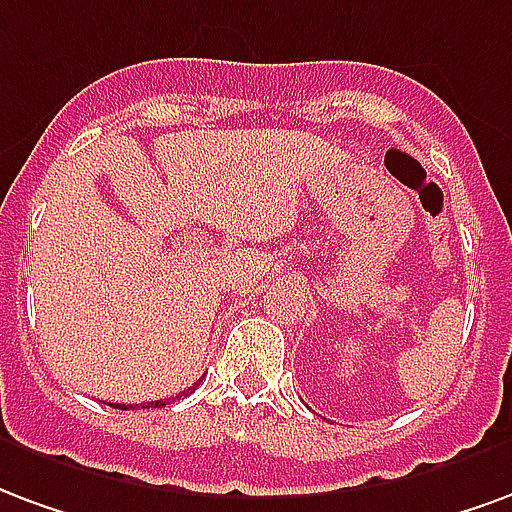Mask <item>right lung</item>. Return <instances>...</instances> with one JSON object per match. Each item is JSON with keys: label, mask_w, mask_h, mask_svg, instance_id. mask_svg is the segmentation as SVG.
Returning a JSON list of instances; mask_svg holds the SVG:
<instances>
[{"label": "right lung", "mask_w": 512, "mask_h": 512, "mask_svg": "<svg viewBox=\"0 0 512 512\" xmlns=\"http://www.w3.org/2000/svg\"><path fill=\"white\" fill-rule=\"evenodd\" d=\"M190 390H196V384H193ZM190 390H188V393H190ZM188 393H185V395H188ZM177 398H179V395H177ZM171 401H174V398H160V401H149V404H141V409H149V406H155V409H163V406L171 404ZM111 406H117V409H128L125 404H111Z\"/></svg>", "instance_id": "1"}]
</instances>
